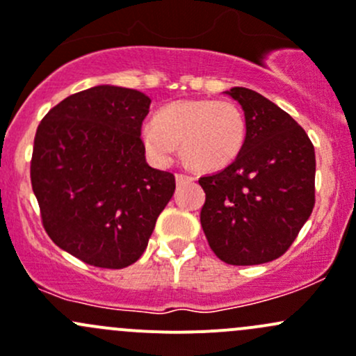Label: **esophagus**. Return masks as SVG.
<instances>
[{
	"instance_id": "obj_1",
	"label": "esophagus",
	"mask_w": 356,
	"mask_h": 356,
	"mask_svg": "<svg viewBox=\"0 0 356 356\" xmlns=\"http://www.w3.org/2000/svg\"><path fill=\"white\" fill-rule=\"evenodd\" d=\"M189 181H193V179L189 177V175L175 174V182H177V184H184V182H189Z\"/></svg>"
}]
</instances>
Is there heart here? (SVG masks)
<instances>
[{"mask_svg":"<svg viewBox=\"0 0 356 356\" xmlns=\"http://www.w3.org/2000/svg\"><path fill=\"white\" fill-rule=\"evenodd\" d=\"M246 122L231 102L179 99L158 110L155 122L141 127L146 155L168 165L181 143V153L198 170H220L238 158L245 146Z\"/></svg>","mask_w":356,"mask_h":356,"instance_id":"1","label":"heart"}]
</instances>
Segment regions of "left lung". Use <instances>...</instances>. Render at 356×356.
<instances>
[{"label": "left lung", "instance_id": "obj_1", "mask_svg": "<svg viewBox=\"0 0 356 356\" xmlns=\"http://www.w3.org/2000/svg\"><path fill=\"white\" fill-rule=\"evenodd\" d=\"M225 95L245 111L241 153L200 179L207 193L201 227L213 253L231 265L281 257L315 204V149L307 132L275 103L246 88Z\"/></svg>", "mask_w": 356, "mask_h": 356}]
</instances>
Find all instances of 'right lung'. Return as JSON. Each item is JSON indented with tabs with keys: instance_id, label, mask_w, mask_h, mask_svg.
<instances>
[{
	"instance_id": "1",
	"label": "right lung",
	"mask_w": 356,
	"mask_h": 356,
	"mask_svg": "<svg viewBox=\"0 0 356 356\" xmlns=\"http://www.w3.org/2000/svg\"><path fill=\"white\" fill-rule=\"evenodd\" d=\"M152 99L102 84L68 96L39 124L32 191L56 246L102 268H124L148 246L175 177L149 167L141 124Z\"/></svg>"
}]
</instances>
